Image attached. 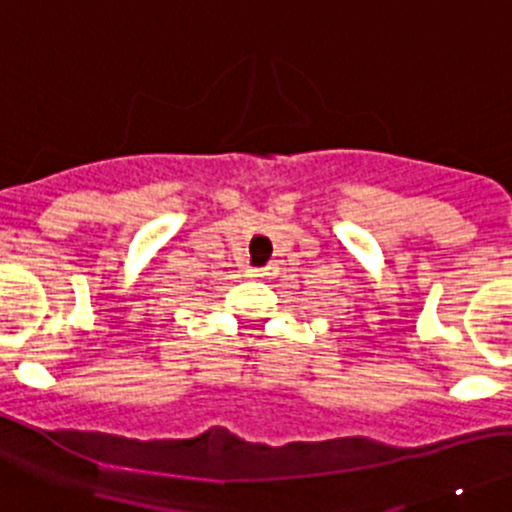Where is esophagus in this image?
Listing matches in <instances>:
<instances>
[{
	"mask_svg": "<svg viewBox=\"0 0 512 512\" xmlns=\"http://www.w3.org/2000/svg\"><path fill=\"white\" fill-rule=\"evenodd\" d=\"M267 270H247V277H265Z\"/></svg>",
	"mask_w": 512,
	"mask_h": 512,
	"instance_id": "esophagus-1",
	"label": "esophagus"
}]
</instances>
